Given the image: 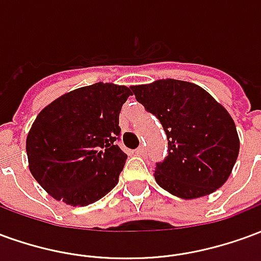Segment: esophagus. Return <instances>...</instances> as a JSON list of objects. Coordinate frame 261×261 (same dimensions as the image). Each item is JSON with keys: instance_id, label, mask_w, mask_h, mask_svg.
<instances>
[{"instance_id": "34e87169", "label": "esophagus", "mask_w": 261, "mask_h": 261, "mask_svg": "<svg viewBox=\"0 0 261 261\" xmlns=\"http://www.w3.org/2000/svg\"><path fill=\"white\" fill-rule=\"evenodd\" d=\"M136 153H137V155H140V156H144V155H145V148H144V147L137 148Z\"/></svg>"}]
</instances>
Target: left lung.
Here are the masks:
<instances>
[{"mask_svg":"<svg viewBox=\"0 0 261 261\" xmlns=\"http://www.w3.org/2000/svg\"><path fill=\"white\" fill-rule=\"evenodd\" d=\"M131 89L168 137V156L153 175L159 186L185 200L222 186L239 155L236 125L226 109L186 81L159 80Z\"/></svg>","mask_w":261,"mask_h":261,"instance_id":"left-lung-1","label":"left lung"}]
</instances>
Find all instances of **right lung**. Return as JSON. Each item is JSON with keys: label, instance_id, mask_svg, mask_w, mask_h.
<instances>
[{"label": "right lung", "instance_id": "right-lung-1", "mask_svg": "<svg viewBox=\"0 0 261 261\" xmlns=\"http://www.w3.org/2000/svg\"><path fill=\"white\" fill-rule=\"evenodd\" d=\"M131 88L97 82L57 97L26 138L29 169L50 196L74 207L100 200L119 181L125 155L119 114Z\"/></svg>", "mask_w": 261, "mask_h": 261}]
</instances>
